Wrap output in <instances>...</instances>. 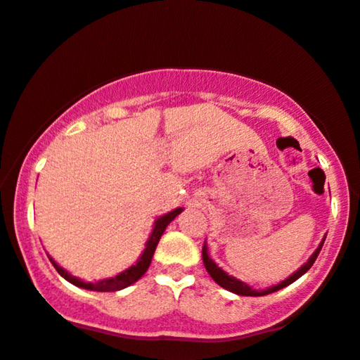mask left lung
Returning <instances> with one entry per match:
<instances>
[{
	"label": "left lung",
	"mask_w": 360,
	"mask_h": 360,
	"mask_svg": "<svg viewBox=\"0 0 360 360\" xmlns=\"http://www.w3.org/2000/svg\"><path fill=\"white\" fill-rule=\"evenodd\" d=\"M325 238H326V236L323 237V240L320 242L319 248H316L315 252L311 253V257H310L309 259H307V263L302 264V266H300L299 269H297L295 273L290 274L288 279L281 281L279 284L271 285V288L262 289V290L253 289L252 285H248L247 283H243V281H240V279L233 278V276L227 274L226 271H224L222 268H219L217 264H216V262H212V258L210 257V252H207V243H206V242H205V245H202V263H205V268H206L207 273H210L211 278L214 279L216 283H217L219 285H221V288L227 289V290H231V292H233V294H237V295H245V297H259V295H268V294H273V292H276V290H279V289L285 288V285L292 284L294 281L299 279L300 276H304V274L307 273V271H309L311 266H314V263H315L316 257H319V253H320V250H321V247H323V243H325Z\"/></svg>",
	"instance_id": "1"
}]
</instances>
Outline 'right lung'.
I'll return each mask as SVG.
<instances>
[{
  "label": "right lung",
  "mask_w": 360,
  "mask_h": 360,
  "mask_svg": "<svg viewBox=\"0 0 360 360\" xmlns=\"http://www.w3.org/2000/svg\"><path fill=\"white\" fill-rule=\"evenodd\" d=\"M181 211H184V207H176V210L167 212V214H164V216L155 219L153 232H150L148 242H146V248L143 250V253L139 255L136 264H131V266H129L128 269H124L120 274H117L115 278L101 279V281H97V283H86V281L76 278V276L68 273L65 268H61L60 264L50 257V255H49V259L51 262V264L55 266V269L58 271L61 278H65L68 283L75 284V285H77V288H82V289H87V290H97V292H113V290H122L124 288H128V285L136 283L138 279L143 278L144 273L149 268L150 259H153V257H154L155 247H158V243L160 240V237H162L164 231L167 229L169 224L180 214Z\"/></svg>",
  "instance_id": "1"
}]
</instances>
